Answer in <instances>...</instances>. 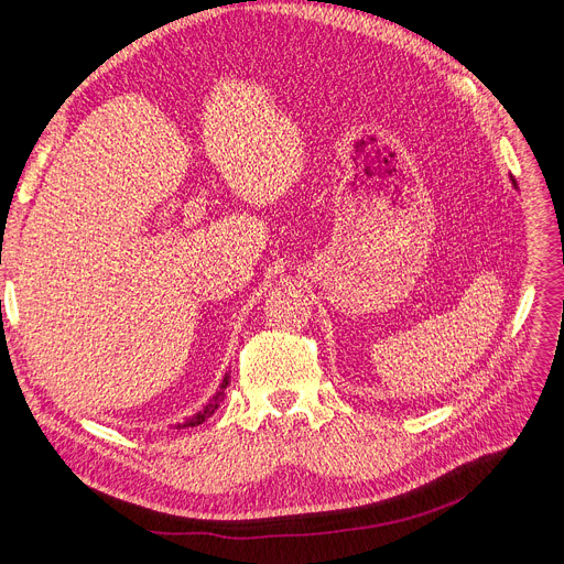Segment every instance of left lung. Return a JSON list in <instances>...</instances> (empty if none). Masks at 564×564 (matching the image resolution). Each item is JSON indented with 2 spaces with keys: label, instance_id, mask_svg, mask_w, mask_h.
Segmentation results:
<instances>
[{
  "label": "left lung",
  "instance_id": "8db88e82",
  "mask_svg": "<svg viewBox=\"0 0 564 564\" xmlns=\"http://www.w3.org/2000/svg\"><path fill=\"white\" fill-rule=\"evenodd\" d=\"M510 177H512V175H510ZM512 185H514V187H517V181H514V177H512Z\"/></svg>",
  "mask_w": 564,
  "mask_h": 564
}]
</instances>
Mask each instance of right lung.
<instances>
[{
	"mask_svg": "<svg viewBox=\"0 0 564 564\" xmlns=\"http://www.w3.org/2000/svg\"><path fill=\"white\" fill-rule=\"evenodd\" d=\"M228 383H230V377H228V372H226V375H224V379H221V383H219V391L213 395V400L207 402L200 411H196L194 416L185 419V423H177V425H175V430H183V427H196V425H200V423H205L207 419H210L213 413L217 411V406L221 404V400H224V389L228 387Z\"/></svg>",
	"mask_w": 564,
	"mask_h": 564,
	"instance_id": "1",
	"label": "right lung"
}]
</instances>
